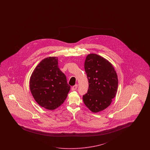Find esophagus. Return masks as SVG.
Returning <instances> with one entry per match:
<instances>
[{
  "label": "esophagus",
  "instance_id": "esophagus-1",
  "mask_svg": "<svg viewBox=\"0 0 150 150\" xmlns=\"http://www.w3.org/2000/svg\"><path fill=\"white\" fill-rule=\"evenodd\" d=\"M77 88V84H76L75 85H74V86H73L72 87H71V90L72 91H75V90H76V88Z\"/></svg>",
  "mask_w": 150,
  "mask_h": 150
}]
</instances>
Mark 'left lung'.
Returning <instances> with one entry per match:
<instances>
[{
    "instance_id": "obj_1",
    "label": "left lung",
    "mask_w": 150,
    "mask_h": 150,
    "mask_svg": "<svg viewBox=\"0 0 150 150\" xmlns=\"http://www.w3.org/2000/svg\"><path fill=\"white\" fill-rule=\"evenodd\" d=\"M84 67L89 86L83 101L92 112L97 113L109 107L115 97L117 74L107 59L94 53L87 55Z\"/></svg>"
}]
</instances>
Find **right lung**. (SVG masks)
Masks as SVG:
<instances>
[{
  "mask_svg": "<svg viewBox=\"0 0 150 150\" xmlns=\"http://www.w3.org/2000/svg\"><path fill=\"white\" fill-rule=\"evenodd\" d=\"M30 88L37 103L45 109L54 110L63 103L70 86L58 67L57 57L45 58L37 65L30 79Z\"/></svg>",
  "mask_w": 150,
  "mask_h": 150,
  "instance_id": "add662e5",
  "label": "right lung"
}]
</instances>
